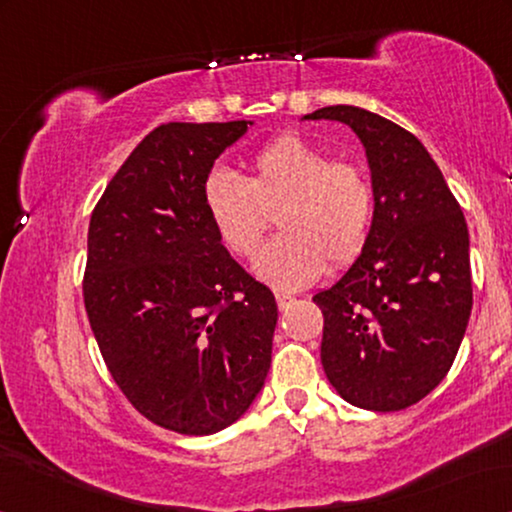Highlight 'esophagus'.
Masks as SVG:
<instances>
[{
  "instance_id": "1",
  "label": "esophagus",
  "mask_w": 512,
  "mask_h": 512,
  "mask_svg": "<svg viewBox=\"0 0 512 512\" xmlns=\"http://www.w3.org/2000/svg\"><path fill=\"white\" fill-rule=\"evenodd\" d=\"M275 298H277V307H279V310H289V307H291L293 303H296V298H293L291 293H284V291H277Z\"/></svg>"
}]
</instances>
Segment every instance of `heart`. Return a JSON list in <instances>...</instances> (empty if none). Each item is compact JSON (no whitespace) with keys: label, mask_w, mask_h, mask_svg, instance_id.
Returning a JSON list of instances; mask_svg holds the SVG:
<instances>
[{"label":"heart","mask_w":512,"mask_h":512,"mask_svg":"<svg viewBox=\"0 0 512 512\" xmlns=\"http://www.w3.org/2000/svg\"><path fill=\"white\" fill-rule=\"evenodd\" d=\"M209 219L235 256L251 258L272 226L282 233L256 258V275L300 289L324 261L347 265L361 254L373 223V186L363 167L331 156L310 139L282 135L254 153L249 177L214 167L202 184Z\"/></svg>","instance_id":"heart-1"}]
</instances>
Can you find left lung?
I'll return each instance as SVG.
<instances>
[{
  "label": "left lung",
  "mask_w": 512,
  "mask_h": 512,
  "mask_svg": "<svg viewBox=\"0 0 512 512\" xmlns=\"http://www.w3.org/2000/svg\"><path fill=\"white\" fill-rule=\"evenodd\" d=\"M349 125L373 179L361 256L312 300L324 314L328 382L363 410H405L452 368L473 307L468 228L424 144L373 111L335 104L307 114Z\"/></svg>",
  "instance_id": "1"
}]
</instances>
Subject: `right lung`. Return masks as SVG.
Listing matches in <instances>:
<instances>
[{"label": "right lung", "instance_id": "1", "mask_svg": "<svg viewBox=\"0 0 512 512\" xmlns=\"http://www.w3.org/2000/svg\"><path fill=\"white\" fill-rule=\"evenodd\" d=\"M249 125H160L90 216L83 303L102 359L137 412L184 436L240 419L272 361L275 296L228 254L202 198Z\"/></svg>", "mask_w": 512, "mask_h": 512}]
</instances>
